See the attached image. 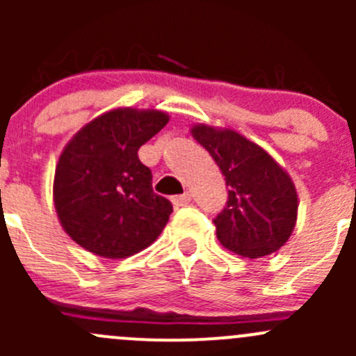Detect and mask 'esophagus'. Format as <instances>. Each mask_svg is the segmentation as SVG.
Listing matches in <instances>:
<instances>
[{
	"instance_id": "esophagus-1",
	"label": "esophagus",
	"mask_w": 356,
	"mask_h": 356,
	"mask_svg": "<svg viewBox=\"0 0 356 356\" xmlns=\"http://www.w3.org/2000/svg\"><path fill=\"white\" fill-rule=\"evenodd\" d=\"M174 204L175 207H186V204H189L191 203V193H188L186 191L184 195H179V196H175L174 200Z\"/></svg>"
}]
</instances>
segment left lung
I'll return each mask as SVG.
<instances>
[{
  "label": "left lung",
  "instance_id": "obj_1",
  "mask_svg": "<svg viewBox=\"0 0 356 356\" xmlns=\"http://www.w3.org/2000/svg\"><path fill=\"white\" fill-rule=\"evenodd\" d=\"M191 134L229 186L227 207L213 220L222 246L246 258L267 257L284 246L298 217V193L288 172L232 129L196 124Z\"/></svg>",
  "mask_w": 356,
  "mask_h": 356
}]
</instances>
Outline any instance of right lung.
Returning a JSON list of instances; mask_svg holds the SVG:
<instances>
[{"mask_svg":"<svg viewBox=\"0 0 356 356\" xmlns=\"http://www.w3.org/2000/svg\"><path fill=\"white\" fill-rule=\"evenodd\" d=\"M160 110L115 108L92 118L58 158L53 201L63 231L103 258H127L148 248L172 213L152 188L138 149L167 125Z\"/></svg>","mask_w":356,"mask_h":356,"instance_id":"1","label":"right lung"}]
</instances>
